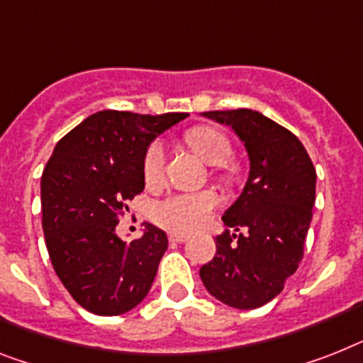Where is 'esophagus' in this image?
<instances>
[{"label": "esophagus", "instance_id": "34e87169", "mask_svg": "<svg viewBox=\"0 0 363 363\" xmlns=\"http://www.w3.org/2000/svg\"><path fill=\"white\" fill-rule=\"evenodd\" d=\"M169 239L172 242H185L189 239V235H187V233H176V232H172V233H169Z\"/></svg>", "mask_w": 363, "mask_h": 363}]
</instances>
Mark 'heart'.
Instances as JSON below:
<instances>
[{
	"label": "heart",
	"mask_w": 363,
	"mask_h": 363,
	"mask_svg": "<svg viewBox=\"0 0 363 363\" xmlns=\"http://www.w3.org/2000/svg\"><path fill=\"white\" fill-rule=\"evenodd\" d=\"M189 146L209 164H223L232 154V146L226 135L213 128H194L185 135ZM167 164V146L161 140H154L146 148L143 157V178L146 185H160L164 178ZM220 199L215 191H196V193H172L152 203L150 217L155 224L172 232H193L208 223Z\"/></svg>",
	"instance_id": "1"
}]
</instances>
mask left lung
I'll return each instance as SVG.
<instances>
[{"label": "left lung", "mask_w": 363, "mask_h": 363, "mask_svg": "<svg viewBox=\"0 0 363 363\" xmlns=\"http://www.w3.org/2000/svg\"><path fill=\"white\" fill-rule=\"evenodd\" d=\"M230 125L250 161L241 196L223 215L232 230L217 235V252L200 269L215 298L239 310L272 301L296 271L315 203V169L302 143L252 109L202 113ZM245 229V234H238Z\"/></svg>", "instance_id": "obj_1"}]
</instances>
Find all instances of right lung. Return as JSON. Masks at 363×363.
I'll list each match as a JSON object with an SVG mask.
<instances>
[{
    "mask_svg": "<svg viewBox=\"0 0 363 363\" xmlns=\"http://www.w3.org/2000/svg\"><path fill=\"white\" fill-rule=\"evenodd\" d=\"M185 116L98 111L57 143L42 172V230L52 265L72 298L96 315L133 310L152 287L167 233L146 224L143 238L124 242L115 228L125 200L145 189L150 143Z\"/></svg>",
    "mask_w": 363,
    "mask_h": 363,
    "instance_id": "add662e5",
    "label": "right lung"
}]
</instances>
